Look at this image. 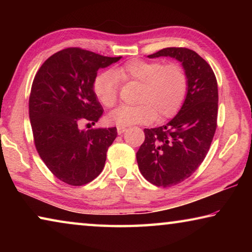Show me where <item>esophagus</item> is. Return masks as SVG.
<instances>
[{
	"instance_id": "esophagus-1",
	"label": "esophagus",
	"mask_w": 252,
	"mask_h": 252,
	"mask_svg": "<svg viewBox=\"0 0 252 252\" xmlns=\"http://www.w3.org/2000/svg\"><path fill=\"white\" fill-rule=\"evenodd\" d=\"M126 130V126H117V131H118L119 134H122Z\"/></svg>"
}]
</instances>
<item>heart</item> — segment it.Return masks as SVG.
<instances>
[{
    "instance_id": "obj_1",
    "label": "heart",
    "mask_w": 252,
    "mask_h": 252,
    "mask_svg": "<svg viewBox=\"0 0 252 252\" xmlns=\"http://www.w3.org/2000/svg\"><path fill=\"white\" fill-rule=\"evenodd\" d=\"M118 79L141 83L136 96L139 104L121 105L109 113V122L118 126L172 117L185 102L189 85L185 69L177 63L163 64L161 61L132 59L113 72H102L95 78L93 90L106 108L118 101Z\"/></svg>"
}]
</instances>
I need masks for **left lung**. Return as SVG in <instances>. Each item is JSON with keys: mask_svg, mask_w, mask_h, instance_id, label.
<instances>
[{"mask_svg": "<svg viewBox=\"0 0 252 252\" xmlns=\"http://www.w3.org/2000/svg\"><path fill=\"white\" fill-rule=\"evenodd\" d=\"M182 63L188 92L179 112L167 125L144 129L136 152L140 172L157 187H172L189 178L206 158L217 129L218 84L211 66L194 51L165 48L148 55Z\"/></svg>", "mask_w": 252, "mask_h": 252, "instance_id": "obj_1", "label": "left lung"}]
</instances>
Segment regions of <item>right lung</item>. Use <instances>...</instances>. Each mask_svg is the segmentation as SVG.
<instances>
[{
	"instance_id": "add662e5",
	"label": "right lung",
	"mask_w": 252,
	"mask_h": 252,
	"mask_svg": "<svg viewBox=\"0 0 252 252\" xmlns=\"http://www.w3.org/2000/svg\"><path fill=\"white\" fill-rule=\"evenodd\" d=\"M120 59L67 48L51 55L33 80L29 114L34 144L50 171L67 185H87L103 170L117 127L80 126L102 117L93 90L96 72Z\"/></svg>"
}]
</instances>
